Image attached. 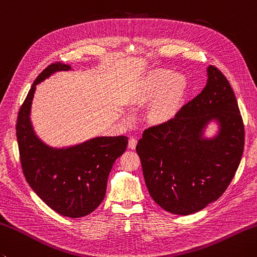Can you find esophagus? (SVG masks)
I'll use <instances>...</instances> for the list:
<instances>
[{
	"mask_svg": "<svg viewBox=\"0 0 257 257\" xmlns=\"http://www.w3.org/2000/svg\"><path fill=\"white\" fill-rule=\"evenodd\" d=\"M136 146H137V139L136 138H130L128 142V148L129 149H135Z\"/></svg>",
	"mask_w": 257,
	"mask_h": 257,
	"instance_id": "1",
	"label": "esophagus"
}]
</instances>
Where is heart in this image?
Segmentation results:
<instances>
[{
	"mask_svg": "<svg viewBox=\"0 0 257 257\" xmlns=\"http://www.w3.org/2000/svg\"><path fill=\"white\" fill-rule=\"evenodd\" d=\"M186 90L184 77L169 70L158 69L145 79L137 101L149 103L156 99L149 109V119L156 123L167 122L178 112Z\"/></svg>",
	"mask_w": 257,
	"mask_h": 257,
	"instance_id": "b5f03b06",
	"label": "heart"
}]
</instances>
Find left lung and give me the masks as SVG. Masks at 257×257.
I'll list each match as a JSON object with an SVG mask.
<instances>
[{
  "label": "left lung",
  "mask_w": 257,
  "mask_h": 257,
  "mask_svg": "<svg viewBox=\"0 0 257 257\" xmlns=\"http://www.w3.org/2000/svg\"><path fill=\"white\" fill-rule=\"evenodd\" d=\"M215 134L207 136L209 124ZM152 198L177 215L217 200L232 182L244 150V124L228 80L207 68V82L173 119L146 129L137 144Z\"/></svg>",
  "instance_id": "left-lung-1"
}]
</instances>
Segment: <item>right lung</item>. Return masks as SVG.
Listing matches in <instances>:
<instances>
[{
  "label": "right lung",
  "instance_id": "1",
  "mask_svg": "<svg viewBox=\"0 0 257 257\" xmlns=\"http://www.w3.org/2000/svg\"><path fill=\"white\" fill-rule=\"evenodd\" d=\"M67 64L53 63L35 79L19 111L17 138L23 174L34 193L54 212L70 218L87 216L101 204L108 176L128 145L124 136L94 137L67 147H52L34 132L31 108L37 85Z\"/></svg>",
  "mask_w": 257,
  "mask_h": 257
}]
</instances>
